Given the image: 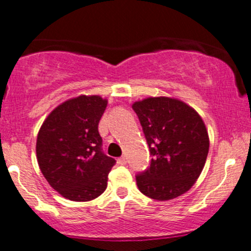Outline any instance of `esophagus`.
<instances>
[{
  "mask_svg": "<svg viewBox=\"0 0 251 251\" xmlns=\"http://www.w3.org/2000/svg\"><path fill=\"white\" fill-rule=\"evenodd\" d=\"M126 162H127V158H126L125 156L118 158V164H120V166H124V164H126Z\"/></svg>",
  "mask_w": 251,
  "mask_h": 251,
  "instance_id": "esophagus-1",
  "label": "esophagus"
}]
</instances>
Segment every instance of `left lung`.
I'll return each instance as SVG.
<instances>
[{"label": "left lung", "instance_id": "1", "mask_svg": "<svg viewBox=\"0 0 251 251\" xmlns=\"http://www.w3.org/2000/svg\"><path fill=\"white\" fill-rule=\"evenodd\" d=\"M132 108L152 156L150 167L136 176L139 191L158 201L188 192L201 174L210 148L199 113L183 101L167 96L136 101Z\"/></svg>", "mask_w": 251, "mask_h": 251}]
</instances>
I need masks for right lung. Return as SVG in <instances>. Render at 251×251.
I'll list each match as a JSON object with an SVG mask.
<instances>
[{
    "label": "right lung",
    "instance_id": "obj_1",
    "mask_svg": "<svg viewBox=\"0 0 251 251\" xmlns=\"http://www.w3.org/2000/svg\"><path fill=\"white\" fill-rule=\"evenodd\" d=\"M107 100L79 95L57 106L37 137V159L44 177L71 201H90L107 188L115 159L102 152L99 121Z\"/></svg>",
    "mask_w": 251,
    "mask_h": 251
}]
</instances>
